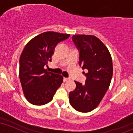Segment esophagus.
Here are the masks:
<instances>
[{"mask_svg": "<svg viewBox=\"0 0 133 133\" xmlns=\"http://www.w3.org/2000/svg\"><path fill=\"white\" fill-rule=\"evenodd\" d=\"M63 80H64V82H66L69 80V78H68V77H64Z\"/></svg>", "mask_w": 133, "mask_h": 133, "instance_id": "obj_1", "label": "esophagus"}]
</instances>
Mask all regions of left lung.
<instances>
[{"label":"left lung","mask_w":133,"mask_h":133,"mask_svg":"<svg viewBox=\"0 0 133 133\" xmlns=\"http://www.w3.org/2000/svg\"><path fill=\"white\" fill-rule=\"evenodd\" d=\"M79 52V64L88 73L85 84L75 81L76 89L69 92L71 105L76 111L88 112L99 105L109 88L112 76V62L108 48L96 36L72 37Z\"/></svg>","instance_id":"left-lung-1"}]
</instances>
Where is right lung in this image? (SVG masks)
<instances>
[{"instance_id":"add662e5","label":"right lung","mask_w":133,"mask_h":133,"mask_svg":"<svg viewBox=\"0 0 133 133\" xmlns=\"http://www.w3.org/2000/svg\"><path fill=\"white\" fill-rule=\"evenodd\" d=\"M70 34L45 32L31 39L24 47L19 60V78L24 96L30 103L41 106L52 99L61 85V75L44 68L51 61L55 47Z\"/></svg>"}]
</instances>
